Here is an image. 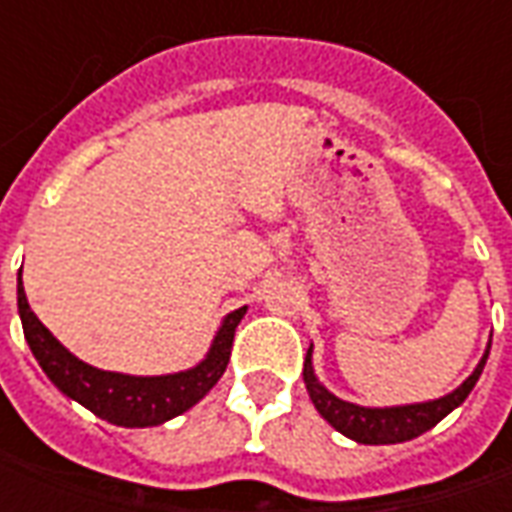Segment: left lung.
I'll list each match as a JSON object with an SVG mask.
<instances>
[{"label":"left lung","instance_id":"1","mask_svg":"<svg viewBox=\"0 0 512 512\" xmlns=\"http://www.w3.org/2000/svg\"><path fill=\"white\" fill-rule=\"evenodd\" d=\"M488 351H491V343L485 345V354L480 356V362L472 370V376L466 378L461 386H455L444 397L425 400V403H406V406L384 408L348 403V400L329 392L318 381L315 367H312V345L310 351H307V359H304V384H307V392H310L312 406L318 408V414L334 430H340L343 436L359 441V444H400V441H411L422 436L425 430L439 425L441 419L447 417L450 411L461 406L463 400L469 397V392L474 389V384L483 376Z\"/></svg>","mask_w":512,"mask_h":512}]
</instances>
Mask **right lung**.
<instances>
[{
    "mask_svg": "<svg viewBox=\"0 0 512 512\" xmlns=\"http://www.w3.org/2000/svg\"><path fill=\"white\" fill-rule=\"evenodd\" d=\"M18 315H21L29 351L62 395L82 403L95 417L120 425V428H153V425H164L169 419L180 417L183 411H189L191 406H197L224 376L227 362H230L235 326L246 315V307H238L230 315H224L205 359H200L189 370H178V373H167V376L112 373V370L87 365L79 356H73L38 321V315L29 310L21 271H18Z\"/></svg>",
    "mask_w": 512,
    "mask_h": 512,
    "instance_id": "obj_1",
    "label": "right lung"
}]
</instances>
